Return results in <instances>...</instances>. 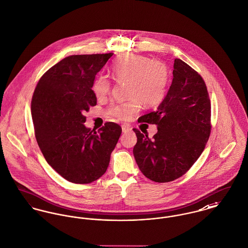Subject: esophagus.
<instances>
[{"mask_svg": "<svg viewBox=\"0 0 248 248\" xmlns=\"http://www.w3.org/2000/svg\"><path fill=\"white\" fill-rule=\"evenodd\" d=\"M122 130H123L124 133H126V132L131 131V127H130V125H128V124H123V125H122Z\"/></svg>", "mask_w": 248, "mask_h": 248, "instance_id": "obj_1", "label": "esophagus"}]
</instances>
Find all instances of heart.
<instances>
[{"instance_id": "b5f03b06", "label": "heart", "mask_w": 248, "mask_h": 248, "mask_svg": "<svg viewBox=\"0 0 248 248\" xmlns=\"http://www.w3.org/2000/svg\"><path fill=\"white\" fill-rule=\"evenodd\" d=\"M112 74L117 81H128V97H132L127 102L110 107L108 113L118 120H130L140 111V101L145 107H153L165 95L169 72L160 61L128 54L115 61ZM111 87V82L107 77H99L93 90L98 98H105L110 93Z\"/></svg>"}]
</instances>
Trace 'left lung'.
<instances>
[{"mask_svg": "<svg viewBox=\"0 0 248 248\" xmlns=\"http://www.w3.org/2000/svg\"><path fill=\"white\" fill-rule=\"evenodd\" d=\"M172 81L167 95L155 111L139 123L156 124L150 139L134 128L133 154L141 172L155 182L179 178L204 151L210 137V101L201 76L179 58L174 59Z\"/></svg>", "mask_w": 248, "mask_h": 248, "instance_id": "1", "label": "left lung"}]
</instances>
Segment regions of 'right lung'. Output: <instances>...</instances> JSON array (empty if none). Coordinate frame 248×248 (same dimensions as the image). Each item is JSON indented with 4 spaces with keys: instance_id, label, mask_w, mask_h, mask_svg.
Instances as JSON below:
<instances>
[{
    "instance_id": "obj_1",
    "label": "right lung",
    "mask_w": 248,
    "mask_h": 248,
    "mask_svg": "<svg viewBox=\"0 0 248 248\" xmlns=\"http://www.w3.org/2000/svg\"><path fill=\"white\" fill-rule=\"evenodd\" d=\"M112 56L65 57L41 77L33 94L38 146L48 164L73 183H92L106 172L122 134L121 126L111 122L97 132L84 125V113L97 104L95 76Z\"/></svg>"
}]
</instances>
